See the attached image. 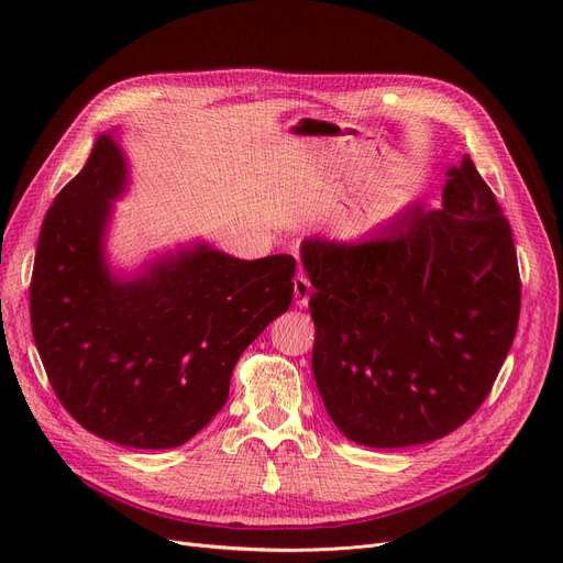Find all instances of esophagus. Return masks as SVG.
Here are the masks:
<instances>
[{
	"label": "esophagus",
	"mask_w": 563,
	"mask_h": 563,
	"mask_svg": "<svg viewBox=\"0 0 563 563\" xmlns=\"http://www.w3.org/2000/svg\"><path fill=\"white\" fill-rule=\"evenodd\" d=\"M310 291H312V285H310V280H308L306 274H299L297 278H294V301H297L299 308H306V306H308Z\"/></svg>",
	"instance_id": "esophagus-1"
}]
</instances>
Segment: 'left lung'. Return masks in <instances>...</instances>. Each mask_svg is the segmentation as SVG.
I'll use <instances>...</instances> for the list:
<instances>
[{
  "label": "left lung",
  "instance_id": "1",
  "mask_svg": "<svg viewBox=\"0 0 563 563\" xmlns=\"http://www.w3.org/2000/svg\"><path fill=\"white\" fill-rule=\"evenodd\" d=\"M445 175L440 210L412 202L367 242L301 244L317 390L365 448L424 445L459 429L516 338L509 221L467 155Z\"/></svg>",
  "mask_w": 563,
  "mask_h": 563
}]
</instances>
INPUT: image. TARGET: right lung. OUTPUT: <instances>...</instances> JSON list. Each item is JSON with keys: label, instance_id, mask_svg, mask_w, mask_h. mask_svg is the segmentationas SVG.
Here are the masks:
<instances>
[{"label": "right lung", "instance_id": "obj_1", "mask_svg": "<svg viewBox=\"0 0 563 563\" xmlns=\"http://www.w3.org/2000/svg\"><path fill=\"white\" fill-rule=\"evenodd\" d=\"M128 183L121 145L100 134L45 214L29 310L70 416L115 445L168 450L223 408L244 349L291 303L297 260L249 262L194 242L121 276L104 236Z\"/></svg>", "mask_w": 563, "mask_h": 563}]
</instances>
